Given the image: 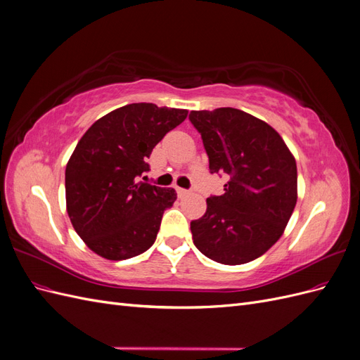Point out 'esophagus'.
Listing matches in <instances>:
<instances>
[{
  "instance_id": "1",
  "label": "esophagus",
  "mask_w": 360,
  "mask_h": 360,
  "mask_svg": "<svg viewBox=\"0 0 360 360\" xmlns=\"http://www.w3.org/2000/svg\"><path fill=\"white\" fill-rule=\"evenodd\" d=\"M177 192H179L180 197H183V195H188V193H191V191H189V189H183V188H179V189H177Z\"/></svg>"
}]
</instances>
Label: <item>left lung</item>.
Returning a JSON list of instances; mask_svg holds the SVG:
<instances>
[{"instance_id": "left-lung-1", "label": "left lung", "mask_w": 360, "mask_h": 360, "mask_svg": "<svg viewBox=\"0 0 360 360\" xmlns=\"http://www.w3.org/2000/svg\"><path fill=\"white\" fill-rule=\"evenodd\" d=\"M212 174H226L222 195L191 222L193 245L216 263L263 255L284 233L297 201V167L276 130L236 108L192 111Z\"/></svg>"}]
</instances>
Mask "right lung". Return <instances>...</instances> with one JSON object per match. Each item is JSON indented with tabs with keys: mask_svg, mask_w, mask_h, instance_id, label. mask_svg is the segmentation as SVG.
<instances>
[{
	"mask_svg": "<svg viewBox=\"0 0 360 360\" xmlns=\"http://www.w3.org/2000/svg\"><path fill=\"white\" fill-rule=\"evenodd\" d=\"M186 117V110L130 103L97 120L79 139L66 167V204L75 231L93 252L120 261L155 243L177 193L139 177L150 171L156 144Z\"/></svg>",
	"mask_w": 360,
	"mask_h": 360,
	"instance_id": "right-lung-1",
	"label": "right lung"
}]
</instances>
